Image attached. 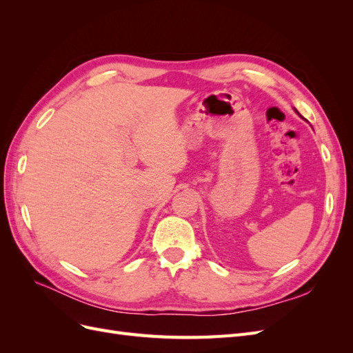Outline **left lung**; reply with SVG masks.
Listing matches in <instances>:
<instances>
[{"instance_id": "obj_1", "label": "left lung", "mask_w": 353, "mask_h": 353, "mask_svg": "<svg viewBox=\"0 0 353 353\" xmlns=\"http://www.w3.org/2000/svg\"><path fill=\"white\" fill-rule=\"evenodd\" d=\"M296 113H297V112H296Z\"/></svg>"}]
</instances>
